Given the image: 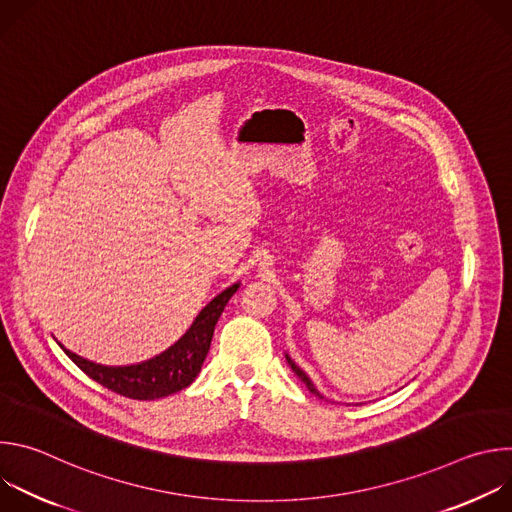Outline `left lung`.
Listing matches in <instances>:
<instances>
[{
	"mask_svg": "<svg viewBox=\"0 0 512 512\" xmlns=\"http://www.w3.org/2000/svg\"><path fill=\"white\" fill-rule=\"evenodd\" d=\"M285 360H287V364H289V367H291V371H294V373L300 377V381H302V383H304V385L310 389V393H314L316 397H320V399H322V395L318 393V389L314 387V383L310 381V377H308V375H306V373H304V371L298 367V364H296L294 360H291L287 354H285Z\"/></svg>",
	"mask_w": 512,
	"mask_h": 512,
	"instance_id": "obj_1",
	"label": "left lung"
}]
</instances>
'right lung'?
<instances>
[{"mask_svg":"<svg viewBox=\"0 0 512 512\" xmlns=\"http://www.w3.org/2000/svg\"><path fill=\"white\" fill-rule=\"evenodd\" d=\"M239 285L241 283L227 287L210 304H206L176 344H172L162 354L150 360H143L139 364H129V367H105V364H97L66 350L62 344L60 348L87 377H91L93 381H97L99 385L107 387L113 393L139 401H154L168 397L172 393L186 389L200 373L202 362L210 348L214 326L218 318H221L229 300L235 296Z\"/></svg>","mask_w":512,"mask_h":512,"instance_id":"right-lung-1","label":"right lung"}]
</instances>
